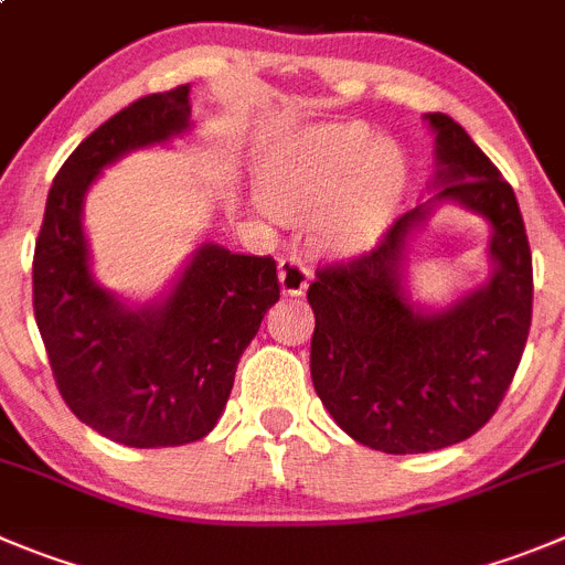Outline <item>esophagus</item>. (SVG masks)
Wrapping results in <instances>:
<instances>
[{
    "instance_id": "1",
    "label": "esophagus",
    "mask_w": 565,
    "mask_h": 565,
    "mask_svg": "<svg viewBox=\"0 0 565 565\" xmlns=\"http://www.w3.org/2000/svg\"><path fill=\"white\" fill-rule=\"evenodd\" d=\"M278 281H281L284 295H303L309 287V267L298 256H281Z\"/></svg>"
}]
</instances>
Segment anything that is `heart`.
<instances>
[{
  "label": "heart",
  "mask_w": 565,
  "mask_h": 565,
  "mask_svg": "<svg viewBox=\"0 0 565 565\" xmlns=\"http://www.w3.org/2000/svg\"><path fill=\"white\" fill-rule=\"evenodd\" d=\"M404 186L402 150L365 125H320L284 145L267 172L265 198L278 217H315L329 250L356 253L387 228Z\"/></svg>",
  "instance_id": "heart-1"
}]
</instances>
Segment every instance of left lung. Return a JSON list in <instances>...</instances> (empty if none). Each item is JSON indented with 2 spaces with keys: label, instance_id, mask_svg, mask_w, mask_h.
I'll return each mask as SVG.
<instances>
[{
  "label": "left lung",
  "instance_id": "obj_1",
  "mask_svg": "<svg viewBox=\"0 0 565 565\" xmlns=\"http://www.w3.org/2000/svg\"><path fill=\"white\" fill-rule=\"evenodd\" d=\"M435 134L437 194L402 214L371 253L309 284L312 382L345 435L387 455L446 449L482 429L515 376L532 323V253L513 186L446 114ZM437 202L489 220L491 278L446 310L406 292V247Z\"/></svg>",
  "mask_w": 565,
  "mask_h": 565
}]
</instances>
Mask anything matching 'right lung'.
<instances>
[{
	"label": "right lung",
	"mask_w": 565,
	"mask_h": 565,
	"mask_svg": "<svg viewBox=\"0 0 565 565\" xmlns=\"http://www.w3.org/2000/svg\"><path fill=\"white\" fill-rule=\"evenodd\" d=\"M189 86L150 94L99 125L66 158L33 256V309L63 402L108 440L158 449L214 429L239 356L281 295L273 256L203 242L167 298L128 307L99 287L83 200L108 163L189 130Z\"/></svg>",
	"instance_id": "obj_1"
}]
</instances>
